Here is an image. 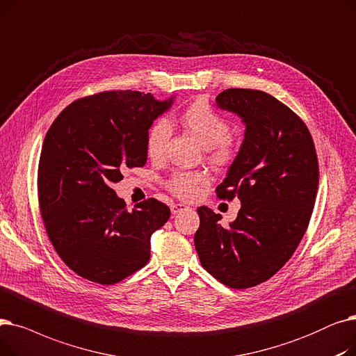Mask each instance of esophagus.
<instances>
[{
    "label": "esophagus",
    "mask_w": 356,
    "mask_h": 356,
    "mask_svg": "<svg viewBox=\"0 0 356 356\" xmlns=\"http://www.w3.org/2000/svg\"><path fill=\"white\" fill-rule=\"evenodd\" d=\"M185 207L187 206H184V204H181V202H174V204L171 206V211H172V214H177V213H179V211H182Z\"/></svg>",
    "instance_id": "34e87169"
}]
</instances>
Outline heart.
<instances>
[{
  "instance_id": "obj_1",
  "label": "heart",
  "mask_w": 356,
  "mask_h": 356,
  "mask_svg": "<svg viewBox=\"0 0 356 356\" xmlns=\"http://www.w3.org/2000/svg\"><path fill=\"white\" fill-rule=\"evenodd\" d=\"M179 122L202 146H206L209 159L216 166H226L233 162L238 146L229 136L230 124L206 99H195L181 113ZM171 134V123L163 117L156 118L147 127L145 147L150 159L163 158ZM209 181V175L202 171H177L168 178L166 188L178 198L193 200Z\"/></svg>"
}]
</instances>
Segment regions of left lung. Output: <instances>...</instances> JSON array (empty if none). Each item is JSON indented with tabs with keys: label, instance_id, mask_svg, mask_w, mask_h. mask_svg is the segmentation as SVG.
Returning a JSON list of instances; mask_svg holds the SVG:
<instances>
[{
	"label": "left lung",
	"instance_id": "1",
	"mask_svg": "<svg viewBox=\"0 0 356 356\" xmlns=\"http://www.w3.org/2000/svg\"><path fill=\"white\" fill-rule=\"evenodd\" d=\"M216 101L246 124L239 155L216 188L218 198H239L241 210L223 227L220 214L198 207L194 243L207 273L243 290L275 275L293 257L312 218L318 162L306 123L275 97L229 88Z\"/></svg>",
	"mask_w": 356,
	"mask_h": 356
}]
</instances>
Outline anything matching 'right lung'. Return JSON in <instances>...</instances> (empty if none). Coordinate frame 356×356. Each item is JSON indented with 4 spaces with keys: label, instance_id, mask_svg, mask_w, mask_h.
Here are the masks:
<instances>
[{
    "label": "right lung",
    "instance_id": "obj_1",
    "mask_svg": "<svg viewBox=\"0 0 356 356\" xmlns=\"http://www.w3.org/2000/svg\"><path fill=\"white\" fill-rule=\"evenodd\" d=\"M171 103L149 92L103 91L75 99L47 130L39 207L59 258L79 277L113 285L147 264L150 234L171 210L147 198L129 211L111 184L146 163V130Z\"/></svg>",
    "mask_w": 356,
    "mask_h": 356
}]
</instances>
